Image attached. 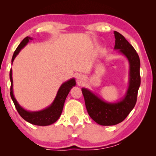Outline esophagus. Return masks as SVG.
<instances>
[{"instance_id": "34e87169", "label": "esophagus", "mask_w": 156, "mask_h": 156, "mask_svg": "<svg viewBox=\"0 0 156 156\" xmlns=\"http://www.w3.org/2000/svg\"><path fill=\"white\" fill-rule=\"evenodd\" d=\"M82 79H83V78H82V76H78V80L79 81L82 80Z\"/></svg>"}]
</instances>
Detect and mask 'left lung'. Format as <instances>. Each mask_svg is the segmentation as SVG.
Masks as SVG:
<instances>
[{
  "label": "left lung",
  "mask_w": 156,
  "mask_h": 156,
  "mask_svg": "<svg viewBox=\"0 0 156 156\" xmlns=\"http://www.w3.org/2000/svg\"><path fill=\"white\" fill-rule=\"evenodd\" d=\"M114 36L115 49H120V51L127 58L130 64V80L125 98L117 103H107L88 89H82L89 116L95 122L103 126L117 125L127 117L135 107L140 85V61L138 53L122 34L114 31Z\"/></svg>",
  "instance_id": "8db88e82"
}]
</instances>
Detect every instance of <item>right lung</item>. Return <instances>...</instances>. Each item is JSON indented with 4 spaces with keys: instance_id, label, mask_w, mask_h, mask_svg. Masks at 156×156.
<instances>
[{
    "instance_id": "right-lung-1",
    "label": "right lung",
    "mask_w": 156,
    "mask_h": 156,
    "mask_svg": "<svg viewBox=\"0 0 156 156\" xmlns=\"http://www.w3.org/2000/svg\"><path fill=\"white\" fill-rule=\"evenodd\" d=\"M30 40H32L31 38L29 36L25 37L23 39L22 42L20 43L19 45L18 46L16 49L13 54L12 62L14 61L16 56H17L18 53L21 50V49L23 48ZM9 78L10 80H11V87H10V96H11L12 99L14 102V104L15 105L16 109L17 112L19 113L20 115L25 120L27 121L28 122L35 125L38 126H47L51 125V124L54 123L58 119L59 117L61 115L63 106H64V103L65 101L66 98H67L68 94L69 93L70 89H72L73 86L76 85V81L74 79H71L69 81L65 82L63 83L61 87H60L58 91L57 96L55 98L54 101L50 107H49L47 109H44L41 112H27V111L23 109L21 107L15 99L13 94V90H12V69H10L9 72Z\"/></svg>"
}]
</instances>
